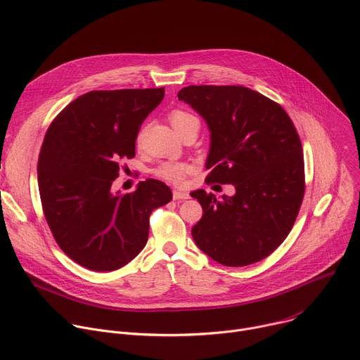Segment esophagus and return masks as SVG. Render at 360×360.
Returning a JSON list of instances; mask_svg holds the SVG:
<instances>
[{"mask_svg":"<svg viewBox=\"0 0 360 360\" xmlns=\"http://www.w3.org/2000/svg\"><path fill=\"white\" fill-rule=\"evenodd\" d=\"M172 196H174V199H175V200H179V199H188V198H189V193H188V192H185V191L174 189Z\"/></svg>","mask_w":360,"mask_h":360,"instance_id":"obj_1","label":"esophagus"}]
</instances>
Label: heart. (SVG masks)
Instances as JSON below:
<instances>
[{
    "label": "heart",
    "instance_id": "heart-1",
    "mask_svg": "<svg viewBox=\"0 0 360 360\" xmlns=\"http://www.w3.org/2000/svg\"><path fill=\"white\" fill-rule=\"evenodd\" d=\"M191 118H195V117H192L188 112L179 111V110L172 111L169 114V122H171L174 129L178 128L182 122H185ZM139 139H141V135H139L138 141ZM188 172H189V165L185 164V162H164V164H161L160 167L153 169V174H155V176H158L162 181H167L169 184H175V185H179L184 181V178Z\"/></svg>",
    "mask_w": 360,
    "mask_h": 360
}]
</instances>
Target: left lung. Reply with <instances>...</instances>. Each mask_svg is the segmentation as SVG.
Listing matches in <instances>:
<instances>
[{
	"mask_svg": "<svg viewBox=\"0 0 360 360\" xmlns=\"http://www.w3.org/2000/svg\"><path fill=\"white\" fill-rule=\"evenodd\" d=\"M211 132L208 184H232L235 195L198 189L203 210L192 228L196 246L225 266L269 256L290 232L304 193L302 143L285 110L240 85H189L178 92Z\"/></svg>",
	"mask_w": 360,
	"mask_h": 360,
	"instance_id": "8db88e82",
	"label": "left lung"
}]
</instances>
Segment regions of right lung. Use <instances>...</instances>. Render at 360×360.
I'll return each mask as SVG.
<instances>
[{"instance_id":"right-lung-1","label":"right lung","mask_w":360,"mask_h":360,"mask_svg":"<svg viewBox=\"0 0 360 360\" xmlns=\"http://www.w3.org/2000/svg\"><path fill=\"white\" fill-rule=\"evenodd\" d=\"M164 88L91 91L49 125L38 160V188L48 226L78 265L110 272L143 249L150 212L172 199L161 181L146 179L131 193H114L121 160L135 157L145 118Z\"/></svg>"}]
</instances>
